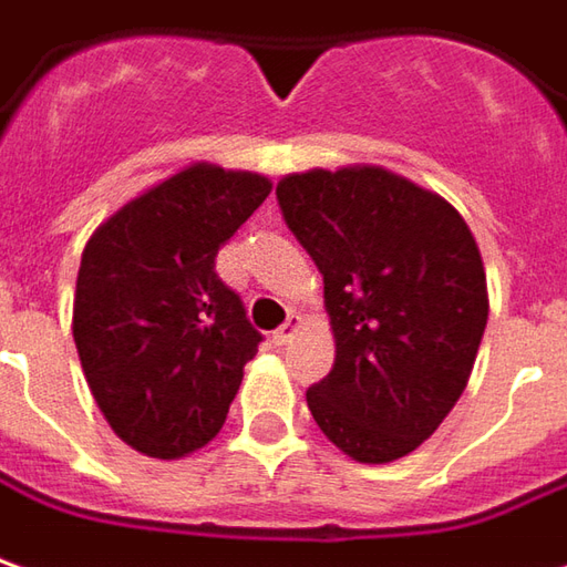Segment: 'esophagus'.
Here are the masks:
<instances>
[{
  "instance_id": "esophagus-1",
  "label": "esophagus",
  "mask_w": 567,
  "mask_h": 567,
  "mask_svg": "<svg viewBox=\"0 0 567 567\" xmlns=\"http://www.w3.org/2000/svg\"><path fill=\"white\" fill-rule=\"evenodd\" d=\"M297 328H300V316H297V312H291V316L285 319V324H279V328L272 331V340H276L279 347H285V343H288V340L297 334Z\"/></svg>"
}]
</instances>
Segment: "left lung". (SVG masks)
<instances>
[{
	"instance_id": "1",
	"label": "left lung",
	"mask_w": 567,
	"mask_h": 567,
	"mask_svg": "<svg viewBox=\"0 0 567 567\" xmlns=\"http://www.w3.org/2000/svg\"><path fill=\"white\" fill-rule=\"evenodd\" d=\"M288 229L316 260L334 368L307 390L312 417L359 463L405 457L461 399L488 322L482 255L435 193L383 168L288 174Z\"/></svg>"
}]
</instances>
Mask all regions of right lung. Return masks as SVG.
Listing matches in <instances>:
<instances>
[{
	"instance_id": "1",
	"label": "right lung",
	"mask_w": 567,
	"mask_h": 567,
	"mask_svg": "<svg viewBox=\"0 0 567 567\" xmlns=\"http://www.w3.org/2000/svg\"><path fill=\"white\" fill-rule=\"evenodd\" d=\"M260 174L193 165L118 208L82 251L73 340L113 433L159 461L208 445L264 334L215 257L270 196Z\"/></svg>"
}]
</instances>
